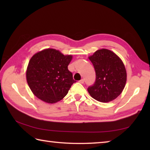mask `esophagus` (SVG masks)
<instances>
[{
  "instance_id": "34e87169",
  "label": "esophagus",
  "mask_w": 150,
  "mask_h": 150,
  "mask_svg": "<svg viewBox=\"0 0 150 150\" xmlns=\"http://www.w3.org/2000/svg\"><path fill=\"white\" fill-rule=\"evenodd\" d=\"M80 83H81V84H83V83H84V79H81L79 81Z\"/></svg>"
}]
</instances>
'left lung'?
Returning a JSON list of instances; mask_svg holds the SVG:
<instances>
[{"label":"left lung","instance_id":"1","mask_svg":"<svg viewBox=\"0 0 150 150\" xmlns=\"http://www.w3.org/2000/svg\"><path fill=\"white\" fill-rule=\"evenodd\" d=\"M96 73L95 84L88 92L95 100L108 103L116 99L125 87L127 73L122 61L107 49L98 50L88 57Z\"/></svg>","mask_w":150,"mask_h":150}]
</instances>
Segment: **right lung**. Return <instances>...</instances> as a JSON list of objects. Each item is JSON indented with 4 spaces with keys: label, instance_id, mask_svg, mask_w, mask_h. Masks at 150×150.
<instances>
[{
    "label": "right lung",
    "instance_id": "right-lung-1",
    "mask_svg": "<svg viewBox=\"0 0 150 150\" xmlns=\"http://www.w3.org/2000/svg\"><path fill=\"white\" fill-rule=\"evenodd\" d=\"M72 58V55H63L53 48L33 55L26 72L28 85L33 94L49 104L63 99L75 82L67 67Z\"/></svg>",
    "mask_w": 150,
    "mask_h": 150
}]
</instances>
